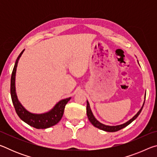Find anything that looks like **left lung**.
Here are the masks:
<instances>
[{"label":"left lung","mask_w":157,"mask_h":157,"mask_svg":"<svg viewBox=\"0 0 157 157\" xmlns=\"http://www.w3.org/2000/svg\"><path fill=\"white\" fill-rule=\"evenodd\" d=\"M138 63H139V62H138ZM144 103H145V100H144V102H143V106L141 107V108L140 109V110L138 111L137 113L134 117H133V118H132L128 121H127L126 123L121 124H118V125H115V126L106 125V124L101 123L100 122L98 121L97 119L95 118V116H94V114H93V113H92V111L91 109V107H90V105H89V102H88V100H86V114H87V116H88L89 121L91 122V124L94 127H97V128L100 129H102V130H103V131H105V132H117V131H118V130L124 128V127H127V125H129L130 123H132V122L134 121L138 116H139L140 113L141 112L143 106H144Z\"/></svg>","instance_id":"left-lung-1"}]
</instances>
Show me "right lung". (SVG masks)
I'll use <instances>...</instances> for the list:
<instances>
[{"label":"right lung","instance_id":"obj_1","mask_svg":"<svg viewBox=\"0 0 157 157\" xmlns=\"http://www.w3.org/2000/svg\"><path fill=\"white\" fill-rule=\"evenodd\" d=\"M25 50L18 55L17 60H16L15 64L13 68L12 77H11V86H10V93H11L12 100L15 108L16 112H17L18 117L27 123L29 125L34 127L36 129H46L49 127L54 126L55 124H57L59 121L62 119L64 108L66 105L69 100L71 99V97L65 98V99L61 100L52 109L46 113H33L28 111L26 109L21 105L18 99L17 92H16L15 86V79H16V72H17V68L18 65V60L22 55L23 52Z\"/></svg>","mask_w":157,"mask_h":157}]
</instances>
